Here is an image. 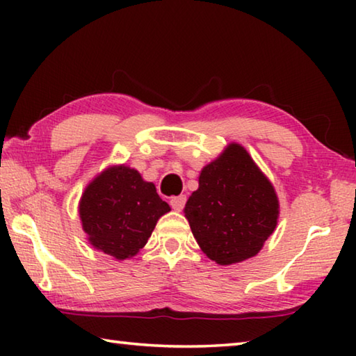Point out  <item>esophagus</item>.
Wrapping results in <instances>:
<instances>
[{"mask_svg": "<svg viewBox=\"0 0 356 356\" xmlns=\"http://www.w3.org/2000/svg\"><path fill=\"white\" fill-rule=\"evenodd\" d=\"M185 202H186V196L185 195H180V196H174L171 197V207L174 210H182L185 207Z\"/></svg>", "mask_w": 356, "mask_h": 356, "instance_id": "esophagus-1", "label": "esophagus"}]
</instances>
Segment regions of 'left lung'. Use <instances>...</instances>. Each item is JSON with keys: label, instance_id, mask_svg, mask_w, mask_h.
I'll list each match as a JSON object with an SVG mask.
<instances>
[{"label": "left lung", "instance_id": "8db88e82", "mask_svg": "<svg viewBox=\"0 0 356 356\" xmlns=\"http://www.w3.org/2000/svg\"><path fill=\"white\" fill-rule=\"evenodd\" d=\"M197 245L220 265L256 256L278 222L275 188L240 144H229L202 168L200 188L185 204Z\"/></svg>", "mask_w": 356, "mask_h": 356}]
</instances>
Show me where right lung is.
<instances>
[{
    "instance_id": "right-lung-1",
    "label": "right lung",
    "mask_w": 356,
    "mask_h": 356,
    "mask_svg": "<svg viewBox=\"0 0 356 356\" xmlns=\"http://www.w3.org/2000/svg\"><path fill=\"white\" fill-rule=\"evenodd\" d=\"M170 210L155 185L125 165L99 174L80 201L89 243L118 261L134 257L147 243L160 216Z\"/></svg>"
}]
</instances>
